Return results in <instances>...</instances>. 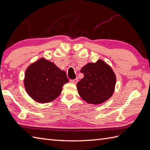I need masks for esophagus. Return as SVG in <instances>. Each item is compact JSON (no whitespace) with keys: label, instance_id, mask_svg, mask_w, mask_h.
I'll list each match as a JSON object with an SVG mask.
<instances>
[{"label":"esophagus","instance_id":"1","mask_svg":"<svg viewBox=\"0 0 150 150\" xmlns=\"http://www.w3.org/2000/svg\"><path fill=\"white\" fill-rule=\"evenodd\" d=\"M77 82H78L77 79H73V80H70V82H71V83H73V84H77Z\"/></svg>","mask_w":150,"mask_h":150}]
</instances>
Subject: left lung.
Returning a JSON list of instances; mask_svg holds the SVG:
<instances>
[{
  "mask_svg": "<svg viewBox=\"0 0 150 150\" xmlns=\"http://www.w3.org/2000/svg\"><path fill=\"white\" fill-rule=\"evenodd\" d=\"M84 77L77 84L78 93L87 103L100 104L112 96L116 84V75L104 60L88 62L81 68Z\"/></svg>",
  "mask_w": 150,
  "mask_h": 150,
  "instance_id": "8db88e82",
  "label": "left lung"
}]
</instances>
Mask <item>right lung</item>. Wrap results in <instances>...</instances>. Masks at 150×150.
Listing matches in <instances>:
<instances>
[{"instance_id":"right-lung-1","label":"right lung","mask_w":150,"mask_h":150,"mask_svg":"<svg viewBox=\"0 0 150 150\" xmlns=\"http://www.w3.org/2000/svg\"><path fill=\"white\" fill-rule=\"evenodd\" d=\"M68 82L64 70L43 57L31 63L25 71V90L32 99L39 103L55 100L62 92L64 84Z\"/></svg>"}]
</instances>
